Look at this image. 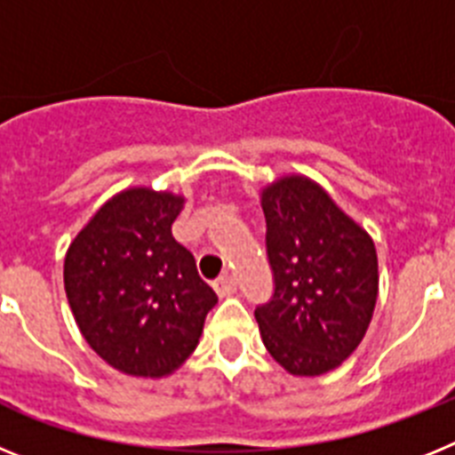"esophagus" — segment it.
I'll return each instance as SVG.
<instances>
[{"label": "esophagus", "mask_w": 455, "mask_h": 455, "mask_svg": "<svg viewBox=\"0 0 455 455\" xmlns=\"http://www.w3.org/2000/svg\"><path fill=\"white\" fill-rule=\"evenodd\" d=\"M215 291L220 295H231L235 291V276L231 272H224L215 279Z\"/></svg>", "instance_id": "34e87169"}]
</instances>
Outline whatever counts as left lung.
<instances>
[{
	"mask_svg": "<svg viewBox=\"0 0 455 455\" xmlns=\"http://www.w3.org/2000/svg\"><path fill=\"white\" fill-rule=\"evenodd\" d=\"M260 205L275 283L256 304L260 337L288 373L323 375L364 339L378 298L375 244L302 176L263 189Z\"/></svg>",
	"mask_w": 455,
	"mask_h": 455,
	"instance_id": "obj_1",
	"label": "left lung"
}]
</instances>
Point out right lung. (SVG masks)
<instances>
[{"instance_id": "obj_1", "label": "right lung", "mask_w": 455, "mask_h": 455, "mask_svg": "<svg viewBox=\"0 0 455 455\" xmlns=\"http://www.w3.org/2000/svg\"><path fill=\"white\" fill-rule=\"evenodd\" d=\"M183 199L125 189L77 233L63 283L77 327L109 366L162 378L192 355L217 295L172 224Z\"/></svg>"}]
</instances>
